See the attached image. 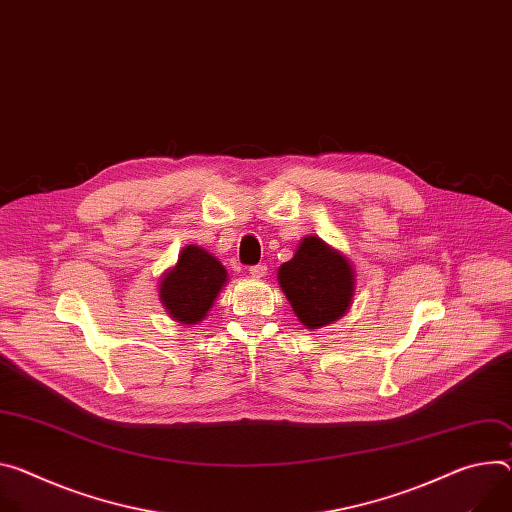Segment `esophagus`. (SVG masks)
<instances>
[{"label":"esophagus","instance_id":"34e87169","mask_svg":"<svg viewBox=\"0 0 512 512\" xmlns=\"http://www.w3.org/2000/svg\"><path fill=\"white\" fill-rule=\"evenodd\" d=\"M265 273H267V265H263V263L249 267V275L255 277V280H261V277H265Z\"/></svg>","mask_w":512,"mask_h":512}]
</instances>
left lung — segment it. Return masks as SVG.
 Listing matches in <instances>:
<instances>
[{
	"instance_id": "left-lung-1",
	"label": "left lung",
	"mask_w": 512,
	"mask_h": 512,
	"mask_svg": "<svg viewBox=\"0 0 512 512\" xmlns=\"http://www.w3.org/2000/svg\"><path fill=\"white\" fill-rule=\"evenodd\" d=\"M355 269L320 237H304L290 261L277 269V282L306 329L333 324L353 304Z\"/></svg>"
}]
</instances>
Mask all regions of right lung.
<instances>
[{
  "instance_id": "1",
  "label": "right lung",
  "mask_w": 512,
  "mask_h": 512,
  "mask_svg": "<svg viewBox=\"0 0 512 512\" xmlns=\"http://www.w3.org/2000/svg\"><path fill=\"white\" fill-rule=\"evenodd\" d=\"M226 282L228 273L212 253L188 245L179 251L177 263L161 275L159 300L175 322L190 327L208 316Z\"/></svg>"
}]
</instances>
